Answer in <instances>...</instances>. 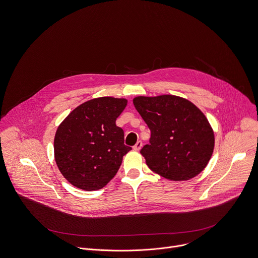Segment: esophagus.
I'll list each match as a JSON object with an SVG mask.
<instances>
[{"mask_svg": "<svg viewBox=\"0 0 258 258\" xmlns=\"http://www.w3.org/2000/svg\"><path fill=\"white\" fill-rule=\"evenodd\" d=\"M141 148H142V142L139 140V141H137V142H136V145L133 147V150H134V151H136V152H138Z\"/></svg>", "mask_w": 258, "mask_h": 258, "instance_id": "34e87169", "label": "esophagus"}]
</instances>
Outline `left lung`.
I'll use <instances>...</instances> for the list:
<instances>
[{"label": "left lung", "instance_id": "obj_1", "mask_svg": "<svg viewBox=\"0 0 258 258\" xmlns=\"http://www.w3.org/2000/svg\"><path fill=\"white\" fill-rule=\"evenodd\" d=\"M133 104L151 130L150 145L141 149L155 173L174 181L188 180L208 165L214 132L205 114L176 95L137 96Z\"/></svg>", "mask_w": 258, "mask_h": 258}]
</instances>
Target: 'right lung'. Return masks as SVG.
Returning a JSON list of instances; mask_svg holds the SVG:
<instances>
[{"instance_id": "1", "label": "right lung", "mask_w": 258, "mask_h": 258, "mask_svg": "<svg viewBox=\"0 0 258 258\" xmlns=\"http://www.w3.org/2000/svg\"><path fill=\"white\" fill-rule=\"evenodd\" d=\"M127 99L103 96L86 101L70 112L54 137V158L64 178L74 186L96 190L117 174L123 157L124 131L116 120Z\"/></svg>"}]
</instances>
